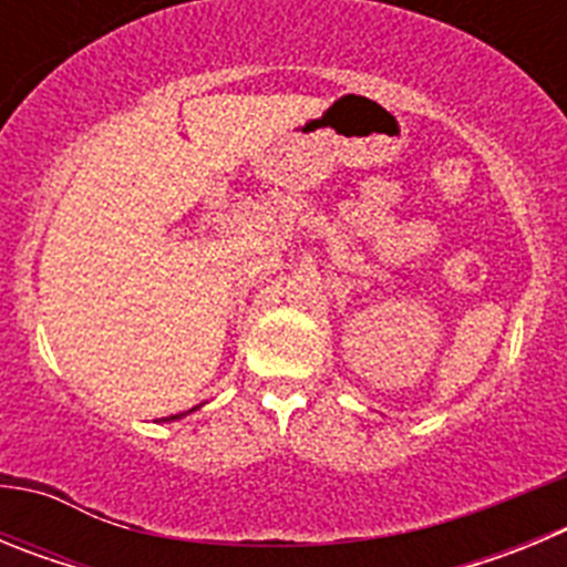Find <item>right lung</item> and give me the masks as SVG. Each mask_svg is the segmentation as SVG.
<instances>
[{"instance_id": "add662e5", "label": "right lung", "mask_w": 567, "mask_h": 567, "mask_svg": "<svg viewBox=\"0 0 567 567\" xmlns=\"http://www.w3.org/2000/svg\"><path fill=\"white\" fill-rule=\"evenodd\" d=\"M175 417H182V414H173V417H167V420H175Z\"/></svg>"}]
</instances>
